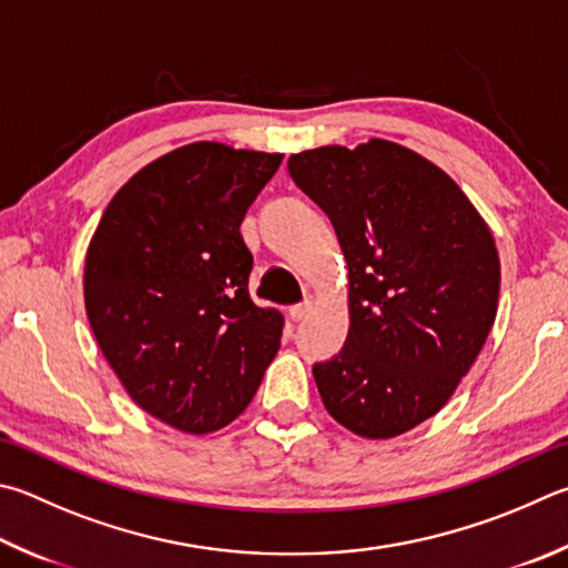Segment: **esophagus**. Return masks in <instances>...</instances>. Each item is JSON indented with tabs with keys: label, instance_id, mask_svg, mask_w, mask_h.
Here are the masks:
<instances>
[{
	"label": "esophagus",
	"instance_id": "obj_1",
	"mask_svg": "<svg viewBox=\"0 0 568 568\" xmlns=\"http://www.w3.org/2000/svg\"><path fill=\"white\" fill-rule=\"evenodd\" d=\"M313 307H315V295H305L303 303H297V305L291 307V317L295 320V323H301V320H305L307 315L313 313Z\"/></svg>",
	"mask_w": 568,
	"mask_h": 568
}]
</instances>
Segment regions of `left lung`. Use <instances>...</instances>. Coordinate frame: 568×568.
Segmentation results:
<instances>
[{
    "label": "left lung",
    "instance_id": "left-lung-1",
    "mask_svg": "<svg viewBox=\"0 0 568 568\" xmlns=\"http://www.w3.org/2000/svg\"><path fill=\"white\" fill-rule=\"evenodd\" d=\"M297 189L327 213L349 271L343 349L313 365L325 409L367 439L447 405L497 317L499 255L459 185L399 143L293 153Z\"/></svg>",
    "mask_w": 568,
    "mask_h": 568
}]
</instances>
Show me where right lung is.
Returning a JSON list of instances; mask_svg holds the SVG:
<instances>
[{"instance_id": "1", "label": "right lung", "mask_w": 568, "mask_h": 568, "mask_svg": "<svg viewBox=\"0 0 568 568\" xmlns=\"http://www.w3.org/2000/svg\"><path fill=\"white\" fill-rule=\"evenodd\" d=\"M283 153L195 141L143 166L89 243L84 303L131 399L205 435L248 407L281 347L283 315L251 301L241 223Z\"/></svg>"}]
</instances>
